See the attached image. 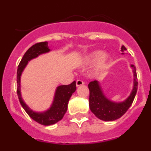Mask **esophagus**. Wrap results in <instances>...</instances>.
<instances>
[{"mask_svg": "<svg viewBox=\"0 0 151 151\" xmlns=\"http://www.w3.org/2000/svg\"><path fill=\"white\" fill-rule=\"evenodd\" d=\"M84 84H85V82H84L83 81H82V80H77V81H76V86H77V87L82 86V85H83Z\"/></svg>", "mask_w": 151, "mask_h": 151, "instance_id": "obj_1", "label": "esophagus"}]
</instances>
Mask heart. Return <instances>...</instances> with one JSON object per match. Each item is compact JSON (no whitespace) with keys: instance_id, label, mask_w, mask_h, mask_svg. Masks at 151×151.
Segmentation results:
<instances>
[{"instance_id":"heart-1","label":"heart","mask_w":151,"mask_h":151,"mask_svg":"<svg viewBox=\"0 0 151 151\" xmlns=\"http://www.w3.org/2000/svg\"><path fill=\"white\" fill-rule=\"evenodd\" d=\"M109 58V55L104 53L102 50H94L85 56L83 63L88 65L97 63V67L98 69H102L106 65Z\"/></svg>"}]
</instances>
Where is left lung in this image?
<instances>
[{"mask_svg":"<svg viewBox=\"0 0 151 151\" xmlns=\"http://www.w3.org/2000/svg\"><path fill=\"white\" fill-rule=\"evenodd\" d=\"M126 48L122 45L121 47L122 54H125ZM134 75L133 88L129 97L125 100L119 102L113 101L110 100L104 93L101 84L98 81H93L88 84V88L90 91L89 95V107L92 113L101 120L110 122L118 119L123 116L125 112L129 110L138 90V80L136 69L134 65H131Z\"/></svg>","mask_w":151,"mask_h":151,"instance_id":"8db88e82","label":"left lung"}]
</instances>
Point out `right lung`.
Masks as SVG:
<instances>
[{
	"label": "right lung",
	"mask_w": 151,
	"mask_h": 151,
	"mask_svg": "<svg viewBox=\"0 0 151 151\" xmlns=\"http://www.w3.org/2000/svg\"><path fill=\"white\" fill-rule=\"evenodd\" d=\"M47 41L40 42L32 46L22 57L17 69V94L21 105L33 120L44 125H54L63 118L67 111L68 103L72 94L76 90V82L68 85L57 86L54 93V99L51 105L47 110L42 112H36L31 109L23 101L21 94V76L27 64L32 60L35 59L41 54H47L50 51Z\"/></svg>",
	"instance_id": "obj_1"
}]
</instances>
